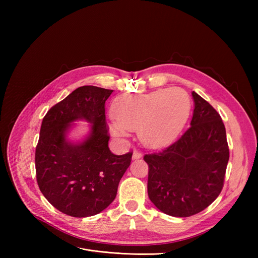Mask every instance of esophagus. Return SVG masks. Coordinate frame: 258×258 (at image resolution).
<instances>
[{
	"label": "esophagus",
	"instance_id": "esophagus-1",
	"mask_svg": "<svg viewBox=\"0 0 258 258\" xmlns=\"http://www.w3.org/2000/svg\"><path fill=\"white\" fill-rule=\"evenodd\" d=\"M142 157V154L139 153V152H134V154H132V160H137V159H140Z\"/></svg>",
	"mask_w": 258,
	"mask_h": 258
}]
</instances>
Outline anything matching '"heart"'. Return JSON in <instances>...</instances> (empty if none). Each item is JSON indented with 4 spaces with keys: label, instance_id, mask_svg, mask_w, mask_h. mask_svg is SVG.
Here are the masks:
<instances>
[{
    "label": "heart",
    "instance_id": "heart-1",
    "mask_svg": "<svg viewBox=\"0 0 258 258\" xmlns=\"http://www.w3.org/2000/svg\"><path fill=\"white\" fill-rule=\"evenodd\" d=\"M190 108L189 98L182 89L172 87L147 93H129L117 99L112 106L115 121L112 135L128 136L138 130L141 142L152 148L170 143L183 128Z\"/></svg>",
    "mask_w": 258,
    "mask_h": 258
}]
</instances>
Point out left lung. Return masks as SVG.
<instances>
[{
  "mask_svg": "<svg viewBox=\"0 0 258 258\" xmlns=\"http://www.w3.org/2000/svg\"><path fill=\"white\" fill-rule=\"evenodd\" d=\"M190 127L159 153L145 155L151 201L161 212L188 217L208 208L221 194L229 150L226 130L213 106L191 92Z\"/></svg>",
  "mask_w": 258,
  "mask_h": 258,
  "instance_id": "8db88e82",
  "label": "left lung"
}]
</instances>
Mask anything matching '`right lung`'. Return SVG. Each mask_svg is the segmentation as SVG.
<instances>
[{
    "mask_svg": "<svg viewBox=\"0 0 258 258\" xmlns=\"http://www.w3.org/2000/svg\"><path fill=\"white\" fill-rule=\"evenodd\" d=\"M113 90L83 86L45 115L35 151L37 184L44 197L60 212L88 217L114 201L131 153L114 155L108 148L105 101ZM90 130L80 140L69 139L76 121Z\"/></svg>",
    "mask_w": 258,
    "mask_h": 258,
    "instance_id": "right-lung-1",
    "label": "right lung"
}]
</instances>
